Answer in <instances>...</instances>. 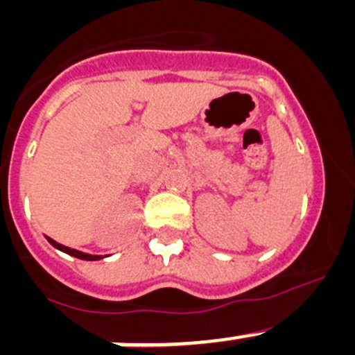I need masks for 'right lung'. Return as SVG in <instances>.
<instances>
[{
  "mask_svg": "<svg viewBox=\"0 0 355 355\" xmlns=\"http://www.w3.org/2000/svg\"><path fill=\"white\" fill-rule=\"evenodd\" d=\"M46 241L49 242L55 249L62 250V252L68 254V256H73V257H78V259H84V261H99V259H105L106 256H99V254H87V252H82V250H77V249H71V247H67L63 244H58L56 241H53L51 237H46Z\"/></svg>",
  "mask_w": 355,
  "mask_h": 355,
  "instance_id": "right-lung-1",
  "label": "right lung"
}]
</instances>
